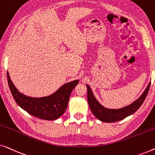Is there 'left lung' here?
I'll return each instance as SVG.
<instances>
[{
	"instance_id": "left-lung-1",
	"label": "left lung",
	"mask_w": 155,
	"mask_h": 155,
	"mask_svg": "<svg viewBox=\"0 0 155 155\" xmlns=\"http://www.w3.org/2000/svg\"><path fill=\"white\" fill-rule=\"evenodd\" d=\"M86 86L87 88V100L89 107H90L93 114L95 116V117L98 118L101 121L111 123L124 119L127 116L134 114L140 107V106L143 104L146 97H147L148 92H149L150 82L148 84L147 88L145 89L144 92L137 100L133 101L132 104H130L128 106L118 109H111L103 107L94 97L90 87L88 84H86Z\"/></svg>"
}]
</instances>
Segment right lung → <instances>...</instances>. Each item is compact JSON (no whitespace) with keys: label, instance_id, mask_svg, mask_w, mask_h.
Wrapping results in <instances>:
<instances>
[{"label":"right lung","instance_id":"1","mask_svg":"<svg viewBox=\"0 0 155 155\" xmlns=\"http://www.w3.org/2000/svg\"><path fill=\"white\" fill-rule=\"evenodd\" d=\"M7 78L10 92L16 103L31 116L48 120H56L64 114L72 91L79 82L75 80L68 82L49 96L37 98L26 96L19 92L10 80L8 72Z\"/></svg>","mask_w":155,"mask_h":155}]
</instances>
